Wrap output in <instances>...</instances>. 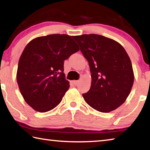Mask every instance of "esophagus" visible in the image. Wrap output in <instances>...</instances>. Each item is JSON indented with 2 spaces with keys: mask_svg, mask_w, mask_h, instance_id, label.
<instances>
[{
  "mask_svg": "<svg viewBox=\"0 0 150 150\" xmlns=\"http://www.w3.org/2000/svg\"><path fill=\"white\" fill-rule=\"evenodd\" d=\"M79 83V81H71V83L73 84V85H77V84Z\"/></svg>",
  "mask_w": 150,
  "mask_h": 150,
  "instance_id": "1",
  "label": "esophagus"
}]
</instances>
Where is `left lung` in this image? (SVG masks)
I'll return each mask as SVG.
<instances>
[{
  "label": "left lung",
  "mask_w": 150,
  "mask_h": 150,
  "mask_svg": "<svg viewBox=\"0 0 150 150\" xmlns=\"http://www.w3.org/2000/svg\"><path fill=\"white\" fill-rule=\"evenodd\" d=\"M88 62L92 83L83 94L94 110L108 113L123 103L134 83L132 63L127 52L115 40L96 34L74 36Z\"/></svg>",
  "instance_id": "8db88e82"
}]
</instances>
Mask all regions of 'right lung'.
I'll return each instance as SVG.
<instances>
[{"label": "right lung", "mask_w": 150, "mask_h": 150, "mask_svg": "<svg viewBox=\"0 0 150 150\" xmlns=\"http://www.w3.org/2000/svg\"><path fill=\"white\" fill-rule=\"evenodd\" d=\"M79 50L69 35L53 34L30 41L19 60L17 82L25 101L44 113L61 102L69 87L64 73L65 59Z\"/></svg>", "instance_id": "1"}]
</instances>
